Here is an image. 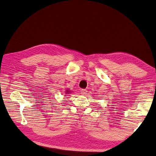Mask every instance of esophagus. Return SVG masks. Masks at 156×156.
Wrapping results in <instances>:
<instances>
[{"mask_svg": "<svg viewBox=\"0 0 156 156\" xmlns=\"http://www.w3.org/2000/svg\"><path fill=\"white\" fill-rule=\"evenodd\" d=\"M81 92L82 94H83V95H85L87 92V90L86 89H82V90H81Z\"/></svg>", "mask_w": 156, "mask_h": 156, "instance_id": "esophagus-1", "label": "esophagus"}]
</instances>
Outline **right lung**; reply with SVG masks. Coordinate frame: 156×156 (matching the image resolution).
I'll return each instance as SVG.
<instances>
[{
	"mask_svg": "<svg viewBox=\"0 0 156 156\" xmlns=\"http://www.w3.org/2000/svg\"><path fill=\"white\" fill-rule=\"evenodd\" d=\"M72 92H71L69 89H66V94H69V93H71Z\"/></svg>",
	"mask_w": 156,
	"mask_h": 156,
	"instance_id": "right-lung-1",
	"label": "right lung"
}]
</instances>
